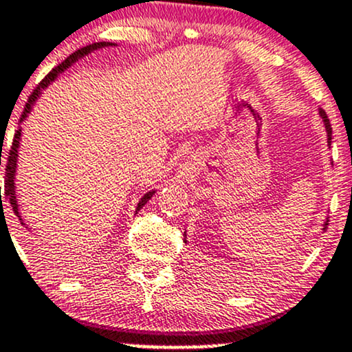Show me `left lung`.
Wrapping results in <instances>:
<instances>
[{
	"label": "left lung",
	"mask_w": 352,
	"mask_h": 352,
	"mask_svg": "<svg viewBox=\"0 0 352 352\" xmlns=\"http://www.w3.org/2000/svg\"><path fill=\"white\" fill-rule=\"evenodd\" d=\"M319 113H320V117H322V120H324V123H326V130H327V137H329V144H331V135H333V126H331V122H329V118H327V113L326 111L322 110V108H320L319 110ZM327 229V222L324 223V230Z\"/></svg>",
	"instance_id": "obj_1"
}]
</instances>
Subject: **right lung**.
I'll use <instances>...</instances> for the list:
<instances>
[{
	"mask_svg": "<svg viewBox=\"0 0 352 352\" xmlns=\"http://www.w3.org/2000/svg\"><path fill=\"white\" fill-rule=\"evenodd\" d=\"M108 45H110V43H105V41H100V43H91V45L83 46V48H80V50H76V52H73L72 55H69L65 61H61V63L58 65V67L53 68L52 72H50L48 75H46L45 78L41 80V82L36 85V88H34V90H33V94L28 96V102H26L25 110H23V113H21V120L26 118V115L30 113V110H32V105L34 103V100H36V96L40 95V90H43L45 87H48L50 82H53V80L56 78L58 73H61V72H63V69H67V68L69 67V65L75 63V61L78 60V58L88 55V53L94 52V50H96V48H102V46H108ZM19 137H21V129H18L16 132H14L13 144H11L10 152H8L6 165H5V199L8 200V202H10V206H11V208H13L14 215H18V217H19V214H18V204H16V195H14V172H16V157H18ZM0 165H1V155H0ZM152 195H153V192H148V194H145L144 197H142L140 202H138L137 210H140V208L144 207L146 202H148L150 197H152ZM0 204H1L0 214L5 215V210H3L1 190H0ZM19 220H21V219H19ZM5 222H6V220H5Z\"/></svg>",
	"mask_w": 352,
	"mask_h": 352,
	"instance_id": "obj_1",
	"label": "right lung"
}]
</instances>
